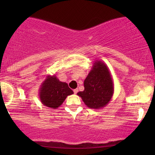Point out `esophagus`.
I'll return each mask as SVG.
<instances>
[{
  "label": "esophagus",
  "mask_w": 155,
  "mask_h": 155,
  "mask_svg": "<svg viewBox=\"0 0 155 155\" xmlns=\"http://www.w3.org/2000/svg\"><path fill=\"white\" fill-rule=\"evenodd\" d=\"M78 91H79V90H78V89H75V90H74V94H76V93H77Z\"/></svg>",
  "instance_id": "obj_1"
}]
</instances>
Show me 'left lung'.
I'll list each match as a JSON object with an SVG mask.
<instances>
[{"label":"left lung","instance_id":"obj_1","mask_svg":"<svg viewBox=\"0 0 155 155\" xmlns=\"http://www.w3.org/2000/svg\"><path fill=\"white\" fill-rule=\"evenodd\" d=\"M84 90L77 95L87 107L100 109L106 106L114 95V87L111 73L106 64L95 60L84 81Z\"/></svg>","mask_w":155,"mask_h":155}]
</instances>
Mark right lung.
Wrapping results in <instances>:
<instances>
[{
  "mask_svg": "<svg viewBox=\"0 0 155 155\" xmlns=\"http://www.w3.org/2000/svg\"><path fill=\"white\" fill-rule=\"evenodd\" d=\"M74 93L67 83L60 81L55 75H47L39 88V98L45 106L60 107L68 95Z\"/></svg>",
  "mask_w": 155,
  "mask_h": 155,
  "instance_id": "1",
  "label": "right lung"
}]
</instances>
